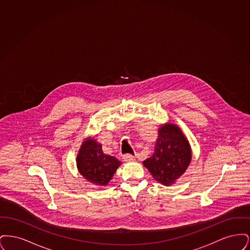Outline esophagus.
Here are the masks:
<instances>
[{
  "mask_svg": "<svg viewBox=\"0 0 250 250\" xmlns=\"http://www.w3.org/2000/svg\"><path fill=\"white\" fill-rule=\"evenodd\" d=\"M124 160L125 161H134L135 160V156L134 155H130V154H126V155H124Z\"/></svg>",
  "mask_w": 250,
  "mask_h": 250,
  "instance_id": "obj_1",
  "label": "esophagus"
}]
</instances>
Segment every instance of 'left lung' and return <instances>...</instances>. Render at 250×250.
Masks as SVG:
<instances>
[{
	"instance_id": "8db88e82",
	"label": "left lung",
	"mask_w": 250,
	"mask_h": 250,
	"mask_svg": "<svg viewBox=\"0 0 250 250\" xmlns=\"http://www.w3.org/2000/svg\"><path fill=\"white\" fill-rule=\"evenodd\" d=\"M190 161L188 141L176 125L167 123L159 127L155 152L143 165L157 182L170 186L185 173Z\"/></svg>"
}]
</instances>
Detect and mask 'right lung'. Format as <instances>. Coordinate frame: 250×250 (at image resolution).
<instances>
[{
	"label": "right lung",
	"instance_id": "1",
	"mask_svg": "<svg viewBox=\"0 0 250 250\" xmlns=\"http://www.w3.org/2000/svg\"><path fill=\"white\" fill-rule=\"evenodd\" d=\"M121 164L116 157L105 155L102 145L92 138L84 141L77 156L80 173L95 186H107Z\"/></svg>",
	"mask_w": 250,
	"mask_h": 250
}]
</instances>
